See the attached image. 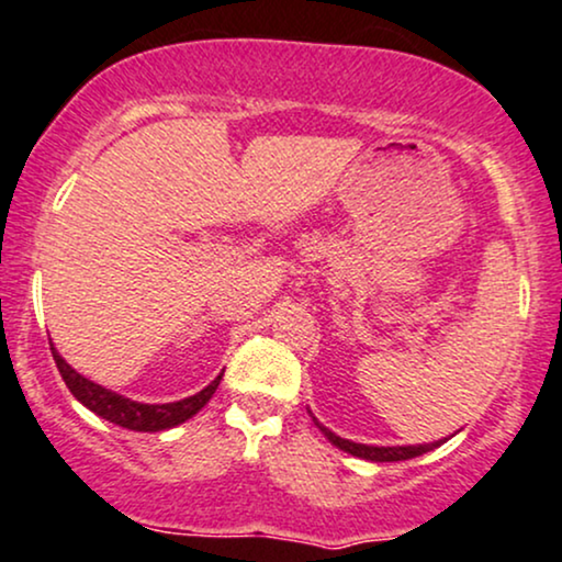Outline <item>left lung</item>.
I'll list each match as a JSON object with an SVG mask.
<instances>
[{
    "mask_svg": "<svg viewBox=\"0 0 562 562\" xmlns=\"http://www.w3.org/2000/svg\"><path fill=\"white\" fill-rule=\"evenodd\" d=\"M310 418H313V424L321 428L323 437L331 441L334 447H339L341 452H349L355 454V458H362V460H371V463H397V460H411V458H418V454H426L431 450H437L439 445H445L447 439H439V441H428V445H397V447H375V445H358V441L352 439H341L336 437L331 428H326L321 424L318 418H315L313 413H310Z\"/></svg>",
    "mask_w": 562,
    "mask_h": 562,
    "instance_id": "obj_1",
    "label": "left lung"
}]
</instances>
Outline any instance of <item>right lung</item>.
Returning a JSON list of instances; mask_svg holds the SVG:
<instances>
[{"label":"right lung","instance_id":"add662e5","mask_svg":"<svg viewBox=\"0 0 562 562\" xmlns=\"http://www.w3.org/2000/svg\"><path fill=\"white\" fill-rule=\"evenodd\" d=\"M49 347H52V358L57 362V371L63 375L65 386L70 389L72 397L81 402L83 407H89L91 413H97L99 418L110 420V424L115 426L128 428V431H165V428L183 424V420H189L191 415H196L204 405H207L223 379L221 373L215 381H210L202 392L191 394L187 400L165 402V405H147V402L128 400L123 397V394L112 392V389L94 384V381H89L86 375L78 373L76 368H70L63 355L57 352L55 345Z\"/></svg>","mask_w":562,"mask_h":562}]
</instances>
